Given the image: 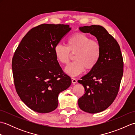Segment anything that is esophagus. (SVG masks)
Instances as JSON below:
<instances>
[{
	"mask_svg": "<svg viewBox=\"0 0 135 135\" xmlns=\"http://www.w3.org/2000/svg\"><path fill=\"white\" fill-rule=\"evenodd\" d=\"M71 80H72V82H73V84H76V83L77 82V80L75 79V78H71Z\"/></svg>",
	"mask_w": 135,
	"mask_h": 135,
	"instance_id": "34e87169",
	"label": "esophagus"
}]
</instances>
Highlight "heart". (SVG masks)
<instances>
[{"instance_id":"1","label":"heart","mask_w":135,"mask_h":135,"mask_svg":"<svg viewBox=\"0 0 135 135\" xmlns=\"http://www.w3.org/2000/svg\"><path fill=\"white\" fill-rule=\"evenodd\" d=\"M67 45L57 44L54 52L57 60L62 64L69 63L72 54L75 61L68 65L65 71L71 76L82 73L86 68L91 70L96 67L101 57L102 46L96 39L82 32H76L67 39Z\"/></svg>"}]
</instances>
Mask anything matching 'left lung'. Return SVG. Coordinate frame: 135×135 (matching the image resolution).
<instances>
[{"label":"left lung","instance_id":"obj_1","mask_svg":"<svg viewBox=\"0 0 135 135\" xmlns=\"http://www.w3.org/2000/svg\"><path fill=\"white\" fill-rule=\"evenodd\" d=\"M79 30L96 37L102 54L96 67L78 81L85 88L78 105L86 113H100L114 102L118 93L124 73L123 57L118 42L104 27L92 25Z\"/></svg>","mask_w":135,"mask_h":135}]
</instances>
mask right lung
I'll list each match as a JSON object with an SVG mask.
<instances>
[{"label":"right lung","instance_id":"add662e5","mask_svg":"<svg viewBox=\"0 0 135 135\" xmlns=\"http://www.w3.org/2000/svg\"><path fill=\"white\" fill-rule=\"evenodd\" d=\"M71 30L68 25L42 24L28 31L14 52L12 70L20 99L39 113L58 106V96L71 84L60 67L54 48Z\"/></svg>","mask_w":135,"mask_h":135}]
</instances>
